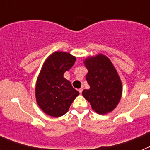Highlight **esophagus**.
<instances>
[{"instance_id": "34e87169", "label": "esophagus", "mask_w": 150, "mask_h": 150, "mask_svg": "<svg viewBox=\"0 0 150 150\" xmlns=\"http://www.w3.org/2000/svg\"><path fill=\"white\" fill-rule=\"evenodd\" d=\"M83 88H79V90H78V91H79V93H82V91H83Z\"/></svg>"}]
</instances>
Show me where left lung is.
Returning a JSON list of instances; mask_svg holds the SVG:
<instances>
[{"mask_svg": "<svg viewBox=\"0 0 150 150\" xmlns=\"http://www.w3.org/2000/svg\"><path fill=\"white\" fill-rule=\"evenodd\" d=\"M88 70L86 78L88 89L82 92L94 111L100 115L112 112L117 107L122 94V85L110 59L99 53L86 57L83 61Z\"/></svg>", "mask_w": 150, "mask_h": 150, "instance_id": "obj_1", "label": "left lung"}]
</instances>
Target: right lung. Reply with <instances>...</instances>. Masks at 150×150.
Here are the masks:
<instances>
[{
  "instance_id": "add662e5",
  "label": "right lung",
  "mask_w": 150,
  "mask_h": 150,
  "mask_svg": "<svg viewBox=\"0 0 150 150\" xmlns=\"http://www.w3.org/2000/svg\"><path fill=\"white\" fill-rule=\"evenodd\" d=\"M75 62L76 57L69 52L56 51L43 62L36 83L35 96L38 106L46 115L55 118L64 115L79 95L64 77Z\"/></svg>"
}]
</instances>
